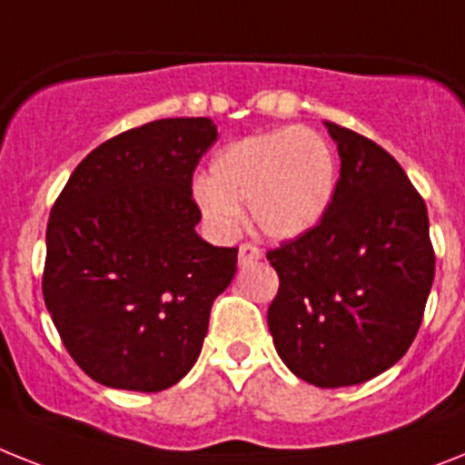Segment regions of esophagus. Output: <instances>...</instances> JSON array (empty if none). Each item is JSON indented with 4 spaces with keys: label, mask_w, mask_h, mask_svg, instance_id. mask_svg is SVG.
I'll return each instance as SVG.
<instances>
[{
    "label": "esophagus",
    "mask_w": 465,
    "mask_h": 465,
    "mask_svg": "<svg viewBox=\"0 0 465 465\" xmlns=\"http://www.w3.org/2000/svg\"><path fill=\"white\" fill-rule=\"evenodd\" d=\"M261 259V249L256 244H240V252H237V261H240V266H249V263H254V261Z\"/></svg>",
    "instance_id": "esophagus-1"
}]
</instances>
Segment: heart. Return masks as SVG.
I'll use <instances>...</instances> for the list:
<instances>
[{
    "label": "heart",
    "instance_id": "1",
    "mask_svg": "<svg viewBox=\"0 0 465 465\" xmlns=\"http://www.w3.org/2000/svg\"><path fill=\"white\" fill-rule=\"evenodd\" d=\"M335 152L311 128H280L225 144L194 187L199 211L218 232L240 223L249 206L252 225L273 242L297 240L316 228L332 204Z\"/></svg>",
    "mask_w": 465,
    "mask_h": 465
}]
</instances>
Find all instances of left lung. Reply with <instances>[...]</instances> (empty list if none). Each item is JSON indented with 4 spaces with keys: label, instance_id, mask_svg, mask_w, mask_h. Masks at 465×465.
Returning a JSON list of instances; mask_svg holds the SVG:
<instances>
[{
    "label": "left lung",
    "instance_id": "left-lung-1",
    "mask_svg": "<svg viewBox=\"0 0 465 465\" xmlns=\"http://www.w3.org/2000/svg\"><path fill=\"white\" fill-rule=\"evenodd\" d=\"M340 180L323 221L268 252L275 351L316 387L359 385L411 347L435 278L423 197L373 140L325 123Z\"/></svg>",
    "mask_w": 465,
    "mask_h": 465
}]
</instances>
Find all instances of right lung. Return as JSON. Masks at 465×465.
<instances>
[{"mask_svg":"<svg viewBox=\"0 0 465 465\" xmlns=\"http://www.w3.org/2000/svg\"><path fill=\"white\" fill-rule=\"evenodd\" d=\"M218 130L161 118L99 144L47 223L42 294L61 342L99 385L161 392L190 373L237 249L197 235L192 173Z\"/></svg>","mask_w":465,"mask_h":465,"instance_id":"add662e5","label":"right lung"}]
</instances>
